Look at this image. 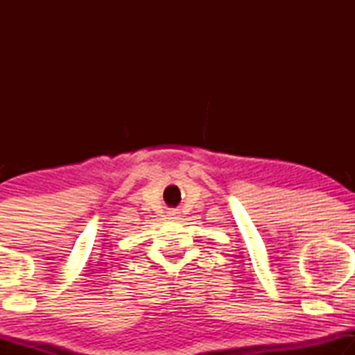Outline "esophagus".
<instances>
[{"label":"esophagus","mask_w":355,"mask_h":355,"mask_svg":"<svg viewBox=\"0 0 355 355\" xmlns=\"http://www.w3.org/2000/svg\"><path fill=\"white\" fill-rule=\"evenodd\" d=\"M177 214H178L177 209H171V211H169V216H177Z\"/></svg>","instance_id":"1"}]
</instances>
